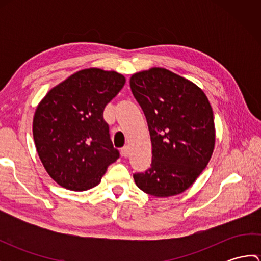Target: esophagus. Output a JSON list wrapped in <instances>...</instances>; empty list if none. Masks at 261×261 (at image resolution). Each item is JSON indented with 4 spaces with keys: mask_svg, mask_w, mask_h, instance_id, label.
<instances>
[{
    "mask_svg": "<svg viewBox=\"0 0 261 261\" xmlns=\"http://www.w3.org/2000/svg\"><path fill=\"white\" fill-rule=\"evenodd\" d=\"M121 153H122V156H123L124 158L129 157V147L125 146V147L122 148V149H121Z\"/></svg>",
    "mask_w": 261,
    "mask_h": 261,
    "instance_id": "esophagus-1",
    "label": "esophagus"
}]
</instances>
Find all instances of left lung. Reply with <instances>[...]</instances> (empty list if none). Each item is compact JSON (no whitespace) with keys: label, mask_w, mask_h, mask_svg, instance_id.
<instances>
[{"label":"left lung","mask_w":261,"mask_h":261,"mask_svg":"<svg viewBox=\"0 0 261 261\" xmlns=\"http://www.w3.org/2000/svg\"><path fill=\"white\" fill-rule=\"evenodd\" d=\"M130 87L145 113L152 145L151 167L134 174L137 186L157 197L190 187L213 153V111L204 92L170 70L137 73Z\"/></svg>","instance_id":"8db88e82"}]
</instances>
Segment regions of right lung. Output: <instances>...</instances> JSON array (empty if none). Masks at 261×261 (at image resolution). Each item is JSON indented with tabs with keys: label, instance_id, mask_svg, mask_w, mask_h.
<instances>
[{
	"label": "right lung",
	"instance_id": "right-lung-1",
	"mask_svg": "<svg viewBox=\"0 0 261 261\" xmlns=\"http://www.w3.org/2000/svg\"><path fill=\"white\" fill-rule=\"evenodd\" d=\"M124 83V76L116 71L83 69L55 86L39 103L33 139L43 167L60 186L90 190L120 157L103 112Z\"/></svg>",
	"mask_w": 261,
	"mask_h": 261
}]
</instances>
